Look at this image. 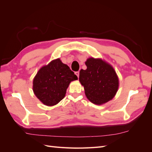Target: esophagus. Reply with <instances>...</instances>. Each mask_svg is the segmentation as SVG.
Here are the masks:
<instances>
[{
    "mask_svg": "<svg viewBox=\"0 0 152 152\" xmlns=\"http://www.w3.org/2000/svg\"><path fill=\"white\" fill-rule=\"evenodd\" d=\"M75 73V75L77 76V77L79 78V71H78V72H76Z\"/></svg>",
    "mask_w": 152,
    "mask_h": 152,
    "instance_id": "34e87169",
    "label": "esophagus"
}]
</instances>
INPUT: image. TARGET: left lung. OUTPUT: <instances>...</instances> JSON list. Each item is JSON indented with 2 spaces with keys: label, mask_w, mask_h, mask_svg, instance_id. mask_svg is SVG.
<instances>
[{
  "label": "left lung",
  "mask_w": 152,
  "mask_h": 152,
  "mask_svg": "<svg viewBox=\"0 0 152 152\" xmlns=\"http://www.w3.org/2000/svg\"><path fill=\"white\" fill-rule=\"evenodd\" d=\"M86 70H80L79 81L91 102L102 104L113 99L118 89V79L113 68L102 59L90 58Z\"/></svg>",
  "instance_id": "obj_1"
}]
</instances>
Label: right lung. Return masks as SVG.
<instances>
[{
  "label": "right lung",
  "instance_id": "obj_1",
  "mask_svg": "<svg viewBox=\"0 0 152 152\" xmlns=\"http://www.w3.org/2000/svg\"><path fill=\"white\" fill-rule=\"evenodd\" d=\"M77 79L74 72L58 58L39 70L33 80V91L41 102L50 107L64 98L69 84Z\"/></svg>",
  "mask_w": 152,
  "mask_h": 152
}]
</instances>
